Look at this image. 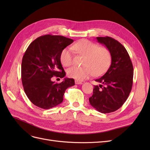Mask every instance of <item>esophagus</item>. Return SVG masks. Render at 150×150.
Segmentation results:
<instances>
[{"mask_svg":"<svg viewBox=\"0 0 150 150\" xmlns=\"http://www.w3.org/2000/svg\"><path fill=\"white\" fill-rule=\"evenodd\" d=\"M75 84H83V82H81V81H79L78 80H75Z\"/></svg>","mask_w":150,"mask_h":150,"instance_id":"1","label":"esophagus"}]
</instances>
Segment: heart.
<instances>
[{
  "label": "heart",
  "instance_id": "1",
  "mask_svg": "<svg viewBox=\"0 0 150 150\" xmlns=\"http://www.w3.org/2000/svg\"><path fill=\"white\" fill-rule=\"evenodd\" d=\"M73 51L84 56L82 67L72 66L67 69L69 77L78 81H83L92 76L103 74L108 69L111 61L109 50L87 39L79 40L72 46ZM72 50L66 47L62 51L60 60L62 64L68 67L72 64Z\"/></svg>",
  "mask_w": 150,
  "mask_h": 150
}]
</instances>
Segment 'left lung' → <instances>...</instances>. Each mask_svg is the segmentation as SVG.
Returning a JSON list of instances; mask_svg holds the SVG:
<instances>
[{
    "instance_id": "8db88e82",
    "label": "left lung",
    "mask_w": 150,
    "mask_h": 150,
    "mask_svg": "<svg viewBox=\"0 0 150 150\" xmlns=\"http://www.w3.org/2000/svg\"><path fill=\"white\" fill-rule=\"evenodd\" d=\"M97 41L110 51L111 63L107 72L95 80L93 96L89 98L94 108L102 113H110L120 108L131 91L133 67L125 47L110 37H97Z\"/></svg>"
}]
</instances>
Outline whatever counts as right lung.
<instances>
[{
    "label": "right lung",
    "instance_id": "1",
    "mask_svg": "<svg viewBox=\"0 0 150 150\" xmlns=\"http://www.w3.org/2000/svg\"><path fill=\"white\" fill-rule=\"evenodd\" d=\"M74 40L61 35H45L35 39L22 58L21 79L24 91L36 106L47 110L63 101L66 90L75 84L73 79L65 78L59 84L53 76L64 78L60 55Z\"/></svg>",
    "mask_w": 150,
    "mask_h": 150
}]
</instances>
